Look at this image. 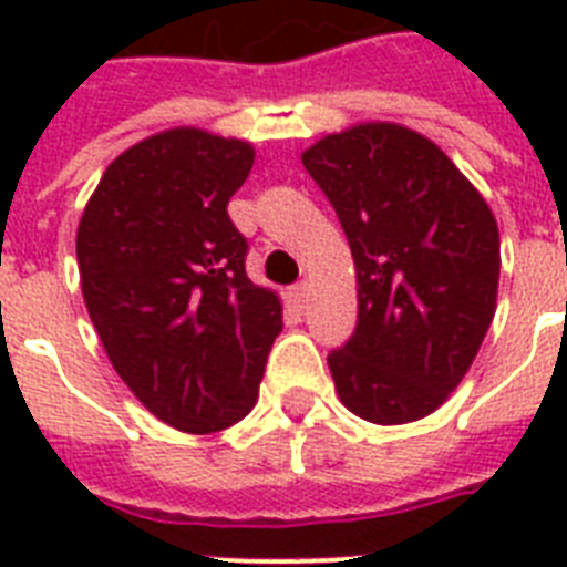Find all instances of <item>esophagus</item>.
<instances>
[{"label": "esophagus", "mask_w": 567, "mask_h": 567, "mask_svg": "<svg viewBox=\"0 0 567 567\" xmlns=\"http://www.w3.org/2000/svg\"><path fill=\"white\" fill-rule=\"evenodd\" d=\"M291 297H293V302H297V306H300V309H302V306L309 302V285H306V282L293 285Z\"/></svg>", "instance_id": "34e87169"}]
</instances>
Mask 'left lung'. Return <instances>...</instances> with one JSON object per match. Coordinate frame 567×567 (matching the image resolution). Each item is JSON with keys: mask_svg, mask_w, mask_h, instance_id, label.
Returning a JSON list of instances; mask_svg holds the SVG:
<instances>
[{"mask_svg": "<svg viewBox=\"0 0 567 567\" xmlns=\"http://www.w3.org/2000/svg\"><path fill=\"white\" fill-rule=\"evenodd\" d=\"M350 240L359 320L329 353L341 403L382 426L421 421L462 382L497 309L492 208L430 137L362 123L302 153Z\"/></svg>", "mask_w": 567, "mask_h": 567, "instance_id": "left-lung-1", "label": "left lung"}]
</instances>
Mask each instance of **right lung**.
Masks as SVG:
<instances>
[{
	"label": "right lung",
	"instance_id": "1",
	"mask_svg": "<svg viewBox=\"0 0 567 567\" xmlns=\"http://www.w3.org/2000/svg\"><path fill=\"white\" fill-rule=\"evenodd\" d=\"M256 150L203 128L128 146L84 205L75 258L93 327L132 394L182 432L226 430L256 405L282 302L249 282L229 220Z\"/></svg>",
	"mask_w": 567,
	"mask_h": 567
}]
</instances>
